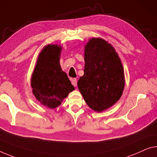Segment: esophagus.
I'll use <instances>...</instances> for the list:
<instances>
[{"instance_id": "1", "label": "esophagus", "mask_w": 157, "mask_h": 157, "mask_svg": "<svg viewBox=\"0 0 157 157\" xmlns=\"http://www.w3.org/2000/svg\"><path fill=\"white\" fill-rule=\"evenodd\" d=\"M71 83H72V85H73L74 86H77V80L76 78H73L71 80Z\"/></svg>"}]
</instances>
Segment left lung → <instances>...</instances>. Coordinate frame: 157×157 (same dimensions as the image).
I'll return each instance as SVG.
<instances>
[{
  "instance_id": "8db88e82",
  "label": "left lung",
  "mask_w": 157,
  "mask_h": 157,
  "mask_svg": "<svg viewBox=\"0 0 157 157\" xmlns=\"http://www.w3.org/2000/svg\"><path fill=\"white\" fill-rule=\"evenodd\" d=\"M84 74L78 88L87 105L97 112L113 106L125 86L124 67L115 48L101 38H91L84 46Z\"/></svg>"
}]
</instances>
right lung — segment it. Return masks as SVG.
Listing matches in <instances>:
<instances>
[{
	"mask_svg": "<svg viewBox=\"0 0 157 157\" xmlns=\"http://www.w3.org/2000/svg\"><path fill=\"white\" fill-rule=\"evenodd\" d=\"M62 50V47L58 44L43 47L31 75V86L36 99L50 109L59 107L75 89L60 66Z\"/></svg>",
	"mask_w": 157,
	"mask_h": 157,
	"instance_id": "add662e5",
	"label": "right lung"
}]
</instances>
